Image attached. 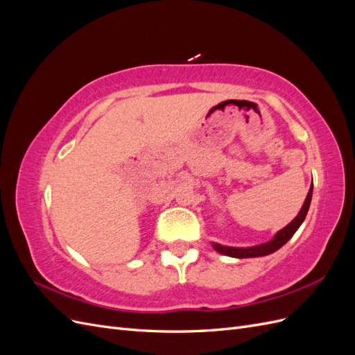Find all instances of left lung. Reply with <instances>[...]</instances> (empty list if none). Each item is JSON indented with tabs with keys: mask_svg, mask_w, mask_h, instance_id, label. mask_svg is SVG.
I'll return each mask as SVG.
<instances>
[{
	"mask_svg": "<svg viewBox=\"0 0 355 355\" xmlns=\"http://www.w3.org/2000/svg\"><path fill=\"white\" fill-rule=\"evenodd\" d=\"M311 198H313V185H311V188H309V192L305 198L304 206H302V209H300L297 216L292 222H290L286 228L278 231L271 241L259 244V245H253V247H227V245H220V244L213 243L214 250L225 254V256L240 257V259L241 257H257V256H266V254L274 253L275 250L280 249V247H283L290 239H292L293 234L297 231L300 225H302V222L305 220L306 213H308V209H309Z\"/></svg>",
	"mask_w": 355,
	"mask_h": 355,
	"instance_id": "left-lung-1",
	"label": "left lung"
}]
</instances>
